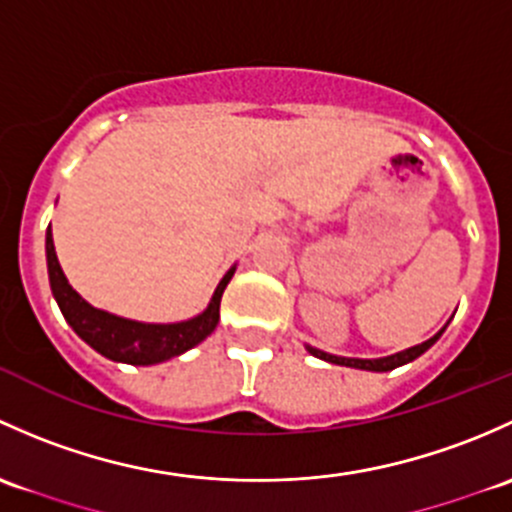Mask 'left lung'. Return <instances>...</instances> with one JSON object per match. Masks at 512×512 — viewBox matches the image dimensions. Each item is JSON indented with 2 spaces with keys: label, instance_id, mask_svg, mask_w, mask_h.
<instances>
[{
  "label": "left lung",
  "instance_id": "8db88e82",
  "mask_svg": "<svg viewBox=\"0 0 512 512\" xmlns=\"http://www.w3.org/2000/svg\"><path fill=\"white\" fill-rule=\"evenodd\" d=\"M444 330H446V328H444ZM444 330H441V333H444ZM441 333H436L434 337H431V340L421 342V345L409 347V350L397 352V355L379 357V360H355V357H337V355H328V352H323V350H315V347H308V352H310V355L320 357V360L333 362V365L357 367V370H370V372H389V370H394V367H402V365H407V362L416 360V357H419V355H424V352L429 350V347L434 345L436 340H439Z\"/></svg>",
  "mask_w": 512,
  "mask_h": 512
}]
</instances>
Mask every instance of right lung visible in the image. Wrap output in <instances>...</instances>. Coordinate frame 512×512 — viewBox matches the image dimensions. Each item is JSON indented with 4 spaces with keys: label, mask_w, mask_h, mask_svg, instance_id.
Instances as JSON below:
<instances>
[{
    "label": "right lung",
    "mask_w": 512,
    "mask_h": 512,
    "mask_svg": "<svg viewBox=\"0 0 512 512\" xmlns=\"http://www.w3.org/2000/svg\"><path fill=\"white\" fill-rule=\"evenodd\" d=\"M46 263H49L51 291H54V298L59 303L63 318L76 330V335L81 340H86L100 355L108 357V360L128 362V365H155V362H165L170 357L192 350L204 337L212 335L219 323L221 293H224L226 283L234 276V268H229V273L221 278L217 291H214L209 308L202 315H197V318L172 325H150L118 318V315H110L105 310L93 308V305H88L81 295L73 291L71 283L63 276L59 258H56L51 226L46 231Z\"/></svg>",
    "instance_id": "obj_1"
}]
</instances>
